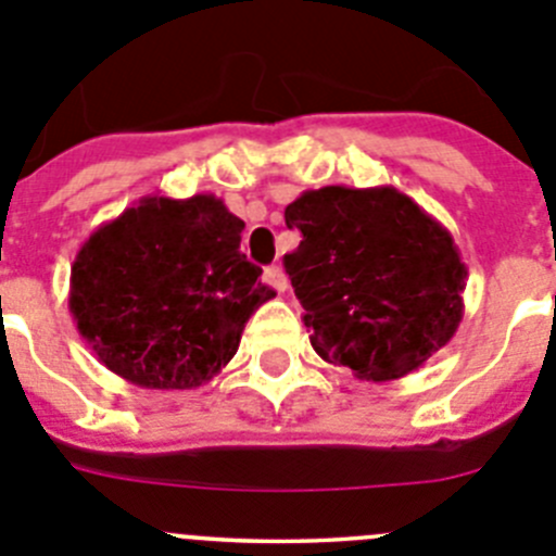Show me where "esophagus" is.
Here are the masks:
<instances>
[{
	"instance_id": "34e87169",
	"label": "esophagus",
	"mask_w": 556,
	"mask_h": 556,
	"mask_svg": "<svg viewBox=\"0 0 556 556\" xmlns=\"http://www.w3.org/2000/svg\"><path fill=\"white\" fill-rule=\"evenodd\" d=\"M264 283H267V287H273L275 292H287V287H289L287 273H283L278 264H273V267L264 269Z\"/></svg>"
}]
</instances>
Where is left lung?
<instances>
[{
  "label": "left lung",
  "mask_w": 556,
  "mask_h": 556,
  "mask_svg": "<svg viewBox=\"0 0 556 556\" xmlns=\"http://www.w3.org/2000/svg\"><path fill=\"white\" fill-rule=\"evenodd\" d=\"M283 255L312 348L372 384L424 367L462 323L468 267L448 228L392 186L303 191Z\"/></svg>",
  "instance_id": "left-lung-1"
}]
</instances>
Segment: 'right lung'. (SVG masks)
Instances as JSON below:
<instances>
[{"instance_id": "add662e5", "label": "right lung", "mask_w": 556, "mask_h": 556, "mask_svg": "<svg viewBox=\"0 0 556 556\" xmlns=\"http://www.w3.org/2000/svg\"><path fill=\"white\" fill-rule=\"evenodd\" d=\"M242 230L214 194H150L88 236L68 312L102 365L144 390H191L217 376L250 314L275 298L239 250Z\"/></svg>"}]
</instances>
